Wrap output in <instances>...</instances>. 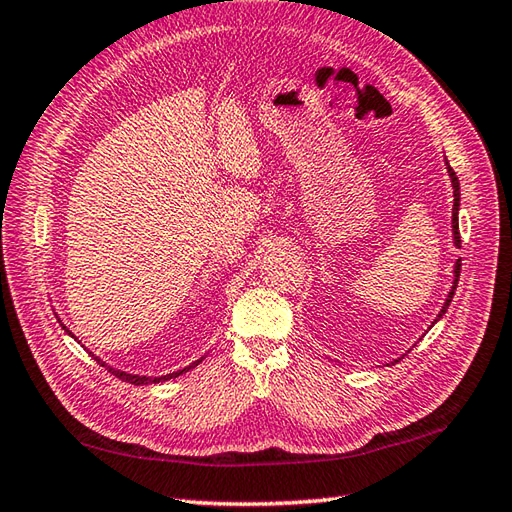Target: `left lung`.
<instances>
[{
	"mask_svg": "<svg viewBox=\"0 0 512 512\" xmlns=\"http://www.w3.org/2000/svg\"><path fill=\"white\" fill-rule=\"evenodd\" d=\"M446 165H448V163H446ZM446 170H448V176H451V183H453V243H455V247H460V245H462V241H460V223H457V212H460V181H457V176H455L451 165H448ZM460 269H462V260H457L455 267H453V274H455L453 287H451V291H448L444 307L440 309V314H437L435 322L446 314L448 305H451V300H453V296H455V289H457V280H460Z\"/></svg>",
	"mask_w": 512,
	"mask_h": 512,
	"instance_id": "8db88e82",
	"label": "left lung"
}]
</instances>
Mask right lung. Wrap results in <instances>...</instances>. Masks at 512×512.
<instances>
[{
	"label": "right lung",
	"mask_w": 512,
	"mask_h": 512,
	"mask_svg": "<svg viewBox=\"0 0 512 512\" xmlns=\"http://www.w3.org/2000/svg\"><path fill=\"white\" fill-rule=\"evenodd\" d=\"M61 322V320H59ZM61 327H64L66 329V325H61ZM66 333H68V336H72V333L66 329ZM72 338H75V336H72ZM77 340V338H75ZM92 356H95V353H92ZM99 364H101V367H108V364L106 362H103L101 358H95ZM203 360V358H201ZM201 360H196V362H192L190 364V367H185V369H181V371H174V373H168V375H159V378H154V375H139V373H125V371H121V369H114V367H108V371L112 373V375H117V378L119 380H123V382H130V384H156V382H165V380H172V378H179V375H183L185 371H190V369H194L196 367V364L198 362H201Z\"/></svg>",
	"instance_id": "obj_1"
}]
</instances>
